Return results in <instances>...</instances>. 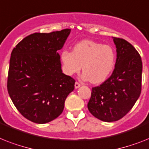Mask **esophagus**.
Segmentation results:
<instances>
[{"label":"esophagus","instance_id":"34e87169","mask_svg":"<svg viewBox=\"0 0 149 149\" xmlns=\"http://www.w3.org/2000/svg\"><path fill=\"white\" fill-rule=\"evenodd\" d=\"M74 86H75V89H78V88H79V87L81 86V85L78 83V82H76V83H75Z\"/></svg>","mask_w":149,"mask_h":149}]
</instances>
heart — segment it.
<instances>
[{"label": "heart", "mask_w": 149, "mask_h": 149, "mask_svg": "<svg viewBox=\"0 0 149 149\" xmlns=\"http://www.w3.org/2000/svg\"><path fill=\"white\" fill-rule=\"evenodd\" d=\"M63 70L67 76L83 71V78L98 84L106 80L116 65V54L109 45L86 40L74 46L72 51L63 50L60 54Z\"/></svg>", "instance_id": "heart-1"}]
</instances>
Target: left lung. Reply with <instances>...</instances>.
<instances>
[{"label":"left lung","instance_id":"1","mask_svg":"<svg viewBox=\"0 0 149 149\" xmlns=\"http://www.w3.org/2000/svg\"><path fill=\"white\" fill-rule=\"evenodd\" d=\"M116 47V62L111 77L92 89L88 109L103 122H115L132 109L141 94L142 62L128 41L112 37Z\"/></svg>","mask_w":149,"mask_h":149}]
</instances>
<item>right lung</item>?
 <instances>
[{
	"instance_id": "add662e5",
	"label": "right lung",
	"mask_w": 149,
	"mask_h": 149,
	"mask_svg": "<svg viewBox=\"0 0 149 149\" xmlns=\"http://www.w3.org/2000/svg\"><path fill=\"white\" fill-rule=\"evenodd\" d=\"M70 31L35 33L12 50L8 93L20 114L33 123L44 124L57 118L74 89L75 80L63 73L57 53Z\"/></svg>"
}]
</instances>
